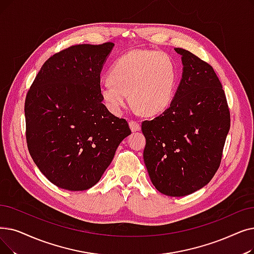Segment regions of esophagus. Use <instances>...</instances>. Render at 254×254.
Listing matches in <instances>:
<instances>
[{
	"mask_svg": "<svg viewBox=\"0 0 254 254\" xmlns=\"http://www.w3.org/2000/svg\"><path fill=\"white\" fill-rule=\"evenodd\" d=\"M128 125H129V127H130V129L133 130V131H137V130H140V128H141V127H140V124L138 123V121H136V120H130L129 123H128Z\"/></svg>",
	"mask_w": 254,
	"mask_h": 254,
	"instance_id": "1",
	"label": "esophagus"
}]
</instances>
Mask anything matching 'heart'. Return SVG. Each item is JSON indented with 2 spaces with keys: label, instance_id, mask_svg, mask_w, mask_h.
<instances>
[{
  "label": "heart",
  "instance_id": "heart-1",
  "mask_svg": "<svg viewBox=\"0 0 254 254\" xmlns=\"http://www.w3.org/2000/svg\"><path fill=\"white\" fill-rule=\"evenodd\" d=\"M176 66L170 55L162 51L140 50L118 58L100 87L103 103L111 113L119 115L127 103V94L147 114L166 109L176 86Z\"/></svg>",
  "mask_w": 254,
  "mask_h": 254
}]
</instances>
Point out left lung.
I'll return each instance as SVG.
<instances>
[{
  "label": "left lung",
  "mask_w": 254,
  "mask_h": 254,
  "mask_svg": "<svg viewBox=\"0 0 254 254\" xmlns=\"http://www.w3.org/2000/svg\"><path fill=\"white\" fill-rule=\"evenodd\" d=\"M174 50L182 55V80L169 108L142 123L143 159L156 189L181 197L203 188L217 172L230 114L212 66L189 51Z\"/></svg>",
  "instance_id": "left-lung-1"
}]
</instances>
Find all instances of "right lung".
I'll return each instance as SVG.
<instances>
[{
    "label": "right lung",
    "mask_w": 254,
    "mask_h": 254,
    "mask_svg": "<svg viewBox=\"0 0 254 254\" xmlns=\"http://www.w3.org/2000/svg\"><path fill=\"white\" fill-rule=\"evenodd\" d=\"M113 47L78 45L53 55L27 93L29 152L59 188H91L131 133L127 121L109 112L100 95L101 71Z\"/></svg>",
    "instance_id": "right-lung-1"
}]
</instances>
